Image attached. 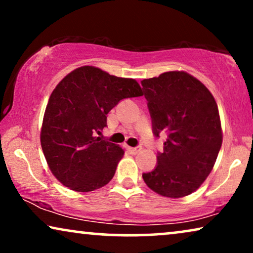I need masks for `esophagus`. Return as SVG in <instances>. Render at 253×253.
Segmentation results:
<instances>
[{
	"mask_svg": "<svg viewBox=\"0 0 253 253\" xmlns=\"http://www.w3.org/2000/svg\"><path fill=\"white\" fill-rule=\"evenodd\" d=\"M127 151L132 154H137L141 151V146H136V147H127Z\"/></svg>",
	"mask_w": 253,
	"mask_h": 253,
	"instance_id": "esophagus-1",
	"label": "esophagus"
}]
</instances>
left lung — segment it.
<instances>
[{
	"instance_id": "obj_1",
	"label": "left lung",
	"mask_w": 253,
	"mask_h": 253,
	"mask_svg": "<svg viewBox=\"0 0 253 253\" xmlns=\"http://www.w3.org/2000/svg\"><path fill=\"white\" fill-rule=\"evenodd\" d=\"M152 131L167 133L157 166L143 178L150 189L169 198L196 191L210 175L222 144L217 105L198 79L169 71L141 81Z\"/></svg>"
}]
</instances>
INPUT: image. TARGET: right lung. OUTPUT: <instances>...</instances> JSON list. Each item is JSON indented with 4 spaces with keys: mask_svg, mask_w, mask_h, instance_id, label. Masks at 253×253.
Segmentation results:
<instances>
[{
    "mask_svg": "<svg viewBox=\"0 0 253 253\" xmlns=\"http://www.w3.org/2000/svg\"><path fill=\"white\" fill-rule=\"evenodd\" d=\"M141 95L134 79L88 65L58 83L46 107L40 139L47 164L62 184L88 192L113 178L124 151L96 134L121 100Z\"/></svg>",
    "mask_w": 253,
    "mask_h": 253,
    "instance_id": "obj_1",
    "label": "right lung"
}]
</instances>
